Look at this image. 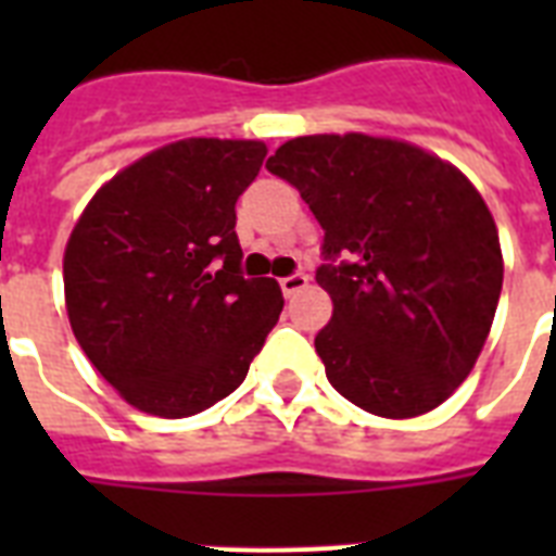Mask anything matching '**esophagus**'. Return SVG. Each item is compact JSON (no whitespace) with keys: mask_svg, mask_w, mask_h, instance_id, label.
<instances>
[{"mask_svg":"<svg viewBox=\"0 0 556 556\" xmlns=\"http://www.w3.org/2000/svg\"><path fill=\"white\" fill-rule=\"evenodd\" d=\"M279 286H282V291H286V296H291V294H296V291H303V288L308 286V277H305V274H300V270H296V274H291V277H282V279H279Z\"/></svg>","mask_w":556,"mask_h":556,"instance_id":"1","label":"esophagus"}]
</instances>
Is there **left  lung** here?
<instances>
[{"mask_svg": "<svg viewBox=\"0 0 556 556\" xmlns=\"http://www.w3.org/2000/svg\"><path fill=\"white\" fill-rule=\"evenodd\" d=\"M265 167L326 230L317 282L334 308L314 349L331 387L380 418L444 404L491 334L505 274L470 178L415 143L364 132L303 135Z\"/></svg>", "mask_w": 556, "mask_h": 556, "instance_id": "left-lung-1", "label": "left lung"}]
</instances>
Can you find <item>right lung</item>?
I'll return each mask as SVG.
<instances>
[{"instance_id": "add662e5", "label": "right lung", "mask_w": 556, "mask_h": 556, "mask_svg": "<svg viewBox=\"0 0 556 556\" xmlns=\"http://www.w3.org/2000/svg\"><path fill=\"white\" fill-rule=\"evenodd\" d=\"M262 141L185 138L124 167L77 218L65 312L91 366L126 404L187 418L248 375L282 312L277 279H244L236 199Z\"/></svg>"}]
</instances>
